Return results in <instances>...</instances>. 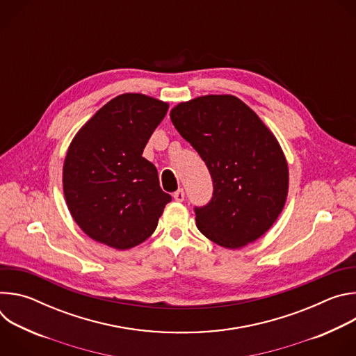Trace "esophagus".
Returning <instances> with one entry per match:
<instances>
[{
	"mask_svg": "<svg viewBox=\"0 0 356 356\" xmlns=\"http://www.w3.org/2000/svg\"><path fill=\"white\" fill-rule=\"evenodd\" d=\"M173 197H175L176 201H183V200H184V190H183V188H179L177 191H175Z\"/></svg>",
	"mask_w": 356,
	"mask_h": 356,
	"instance_id": "esophagus-1",
	"label": "esophagus"
}]
</instances>
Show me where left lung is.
I'll list each match as a JSON object with an SVG mask.
<instances>
[{
  "label": "left lung",
  "mask_w": 356,
  "mask_h": 356,
  "mask_svg": "<svg viewBox=\"0 0 356 356\" xmlns=\"http://www.w3.org/2000/svg\"><path fill=\"white\" fill-rule=\"evenodd\" d=\"M170 120L211 175V200L194 207L200 232L229 249L257 241L277 220L289 190L273 134L234 95L194 98L175 107Z\"/></svg>",
  "instance_id": "8db88e82"
}]
</instances>
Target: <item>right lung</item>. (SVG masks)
Masks as SVG:
<instances>
[{"instance_id": "1", "label": "right lung", "mask_w": 356, "mask_h": 356, "mask_svg": "<svg viewBox=\"0 0 356 356\" xmlns=\"http://www.w3.org/2000/svg\"><path fill=\"white\" fill-rule=\"evenodd\" d=\"M169 106L143 94L113 98L79 131L63 166V191L77 225L124 250L147 239L172 195L143 149Z\"/></svg>"}]
</instances>
